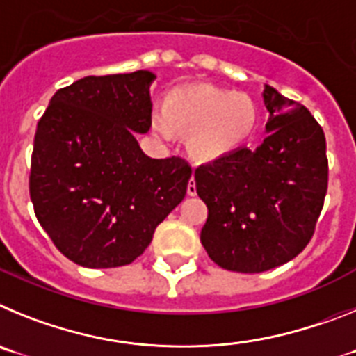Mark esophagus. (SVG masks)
<instances>
[{
  "label": "esophagus",
  "instance_id": "obj_1",
  "mask_svg": "<svg viewBox=\"0 0 356 356\" xmlns=\"http://www.w3.org/2000/svg\"><path fill=\"white\" fill-rule=\"evenodd\" d=\"M187 194L188 196H196V184H194V176L191 178V181H188V185H187Z\"/></svg>",
  "mask_w": 356,
  "mask_h": 356
}]
</instances>
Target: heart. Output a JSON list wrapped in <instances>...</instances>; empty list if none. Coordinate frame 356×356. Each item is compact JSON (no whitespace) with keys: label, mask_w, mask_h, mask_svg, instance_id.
Segmentation results:
<instances>
[{"label":"heart","mask_w":356,"mask_h":356,"mask_svg":"<svg viewBox=\"0 0 356 356\" xmlns=\"http://www.w3.org/2000/svg\"><path fill=\"white\" fill-rule=\"evenodd\" d=\"M163 112L153 114V130L163 139H171L175 127L187 130L188 149L203 160L219 159L241 146L253 134L259 118L251 97L210 85L171 90Z\"/></svg>","instance_id":"heart-1"}]
</instances>
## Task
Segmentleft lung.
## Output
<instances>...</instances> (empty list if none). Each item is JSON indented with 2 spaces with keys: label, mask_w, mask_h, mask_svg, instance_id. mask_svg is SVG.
<instances>
[{
  "label": "left lung",
  "mask_w": 356,
  "mask_h": 356,
  "mask_svg": "<svg viewBox=\"0 0 356 356\" xmlns=\"http://www.w3.org/2000/svg\"><path fill=\"white\" fill-rule=\"evenodd\" d=\"M266 139L194 171L209 217L201 244L235 273H264L305 250L328 188L325 131L300 103L266 85Z\"/></svg>",
  "instance_id": "8db88e82"
}]
</instances>
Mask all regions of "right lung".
I'll return each instance as SVG.
<instances>
[{"label": "right lung", "instance_id": "add662e5", "mask_svg": "<svg viewBox=\"0 0 356 356\" xmlns=\"http://www.w3.org/2000/svg\"><path fill=\"white\" fill-rule=\"evenodd\" d=\"M135 71L85 76L56 90L37 124L30 197L58 251L92 269L127 266L185 197L193 169L149 159L135 134L151 128L149 85Z\"/></svg>", "mask_w": 356, "mask_h": 356}]
</instances>
